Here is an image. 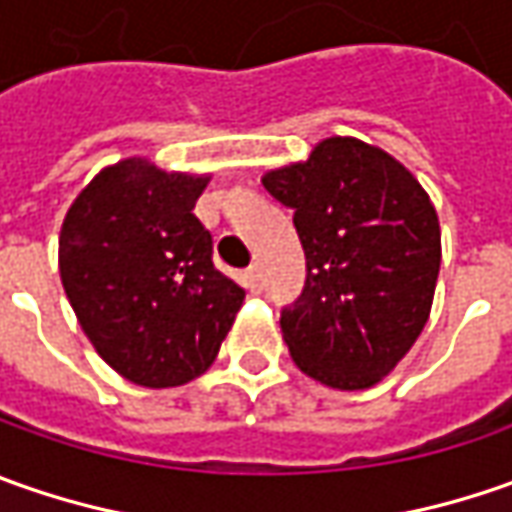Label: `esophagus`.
Here are the masks:
<instances>
[{
  "instance_id": "34e87169",
  "label": "esophagus",
  "mask_w": 512,
  "mask_h": 512,
  "mask_svg": "<svg viewBox=\"0 0 512 512\" xmlns=\"http://www.w3.org/2000/svg\"><path fill=\"white\" fill-rule=\"evenodd\" d=\"M242 279H245V287L250 293H262V273H259V267H247Z\"/></svg>"
}]
</instances>
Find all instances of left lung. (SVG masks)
<instances>
[{"label":"left lung","instance_id":"8db88e82","mask_svg":"<svg viewBox=\"0 0 512 512\" xmlns=\"http://www.w3.org/2000/svg\"><path fill=\"white\" fill-rule=\"evenodd\" d=\"M262 185L293 207L307 259L302 299L282 313L296 367L336 390L379 384L430 319L439 216L419 179L387 150L330 136Z\"/></svg>","mask_w":512,"mask_h":512}]
</instances>
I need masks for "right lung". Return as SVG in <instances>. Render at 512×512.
<instances>
[{
	"instance_id": "right-lung-1",
	"label": "right lung",
	"mask_w": 512,
	"mask_h": 512,
	"mask_svg": "<svg viewBox=\"0 0 512 512\" xmlns=\"http://www.w3.org/2000/svg\"><path fill=\"white\" fill-rule=\"evenodd\" d=\"M207 182L130 156L99 170L62 222L59 276L79 325L122 379L150 390L202 376L245 302L193 213Z\"/></svg>"
}]
</instances>
